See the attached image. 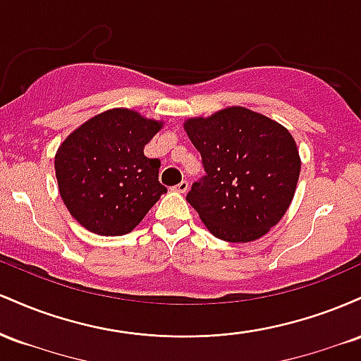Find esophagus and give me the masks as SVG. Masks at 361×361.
<instances>
[{"label":"esophagus","instance_id":"1","mask_svg":"<svg viewBox=\"0 0 361 361\" xmlns=\"http://www.w3.org/2000/svg\"><path fill=\"white\" fill-rule=\"evenodd\" d=\"M186 190H188V183H186L185 180L180 181V183L175 186V192H178V193H186Z\"/></svg>","mask_w":361,"mask_h":361}]
</instances>
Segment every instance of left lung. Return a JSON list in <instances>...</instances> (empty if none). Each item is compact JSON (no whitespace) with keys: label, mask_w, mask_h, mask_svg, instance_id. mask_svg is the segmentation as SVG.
Segmentation results:
<instances>
[{"label":"left lung","mask_w":361,"mask_h":361,"mask_svg":"<svg viewBox=\"0 0 361 361\" xmlns=\"http://www.w3.org/2000/svg\"><path fill=\"white\" fill-rule=\"evenodd\" d=\"M185 130L205 168L186 200L207 229L222 241L250 243L276 226L300 175L299 149L287 128L244 106H229L188 118Z\"/></svg>","instance_id":"1"}]
</instances>
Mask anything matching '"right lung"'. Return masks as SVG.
<instances>
[{"label":"right lung","instance_id":"right-lung-1","mask_svg":"<svg viewBox=\"0 0 361 361\" xmlns=\"http://www.w3.org/2000/svg\"><path fill=\"white\" fill-rule=\"evenodd\" d=\"M163 122L128 109L94 115L66 137L56 152L57 186L69 214L98 235L130 233L166 193L159 159L144 146Z\"/></svg>","mask_w":361,"mask_h":361}]
</instances>
